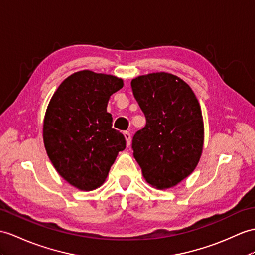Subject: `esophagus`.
I'll use <instances>...</instances> for the list:
<instances>
[{
    "label": "esophagus",
    "instance_id": "esophagus-1",
    "mask_svg": "<svg viewBox=\"0 0 255 255\" xmlns=\"http://www.w3.org/2000/svg\"><path fill=\"white\" fill-rule=\"evenodd\" d=\"M123 135H124V137H126V140H127V146L128 147L129 145H131V141H132L131 133L127 131V132H124V133H123Z\"/></svg>",
    "mask_w": 255,
    "mask_h": 255
}]
</instances>
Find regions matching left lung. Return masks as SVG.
I'll list each match as a JSON object with an SVG mask.
<instances>
[{
    "label": "left lung",
    "mask_w": 255,
    "mask_h": 255,
    "mask_svg": "<svg viewBox=\"0 0 255 255\" xmlns=\"http://www.w3.org/2000/svg\"><path fill=\"white\" fill-rule=\"evenodd\" d=\"M146 126L132 141L134 158L152 187L172 188L199 162L204 140L200 104L190 86L174 74L152 72L132 80Z\"/></svg>",
    "instance_id": "1"
}]
</instances>
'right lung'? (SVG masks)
<instances>
[{
  "label": "right lung",
  "mask_w": 255,
  "mask_h": 255,
  "mask_svg": "<svg viewBox=\"0 0 255 255\" xmlns=\"http://www.w3.org/2000/svg\"><path fill=\"white\" fill-rule=\"evenodd\" d=\"M122 88L121 78L82 70L65 79L48 103L43 121L46 153L58 174L80 190L101 187L126 148L107 113L110 96Z\"/></svg>",
  "instance_id": "obj_1"
}]
</instances>
